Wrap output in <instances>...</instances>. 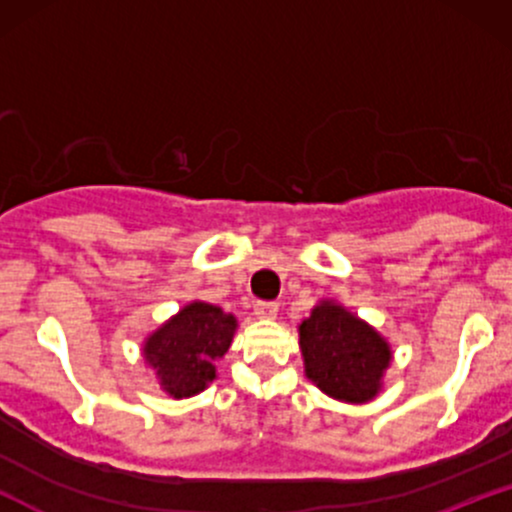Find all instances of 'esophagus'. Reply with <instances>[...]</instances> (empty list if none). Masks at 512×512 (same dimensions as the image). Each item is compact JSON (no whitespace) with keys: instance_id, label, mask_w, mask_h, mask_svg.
<instances>
[{"instance_id":"esophagus-1","label":"esophagus","mask_w":512,"mask_h":512,"mask_svg":"<svg viewBox=\"0 0 512 512\" xmlns=\"http://www.w3.org/2000/svg\"><path fill=\"white\" fill-rule=\"evenodd\" d=\"M252 310H255L257 317H274L276 313H279V303H274V301H257L255 305H252Z\"/></svg>"}]
</instances>
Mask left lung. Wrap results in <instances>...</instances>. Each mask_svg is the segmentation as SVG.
<instances>
[{
	"instance_id": "8db88e82",
	"label": "left lung",
	"mask_w": 512,
	"mask_h": 512,
	"mask_svg": "<svg viewBox=\"0 0 512 512\" xmlns=\"http://www.w3.org/2000/svg\"><path fill=\"white\" fill-rule=\"evenodd\" d=\"M305 375L342 402H368L378 395L390 346L342 305L320 303L301 325Z\"/></svg>"
}]
</instances>
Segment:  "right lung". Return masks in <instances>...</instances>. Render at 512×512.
I'll return each instance as SVG.
<instances>
[{
  "instance_id": "1",
  "label": "right lung",
  "mask_w": 512,
  "mask_h": 512,
  "mask_svg": "<svg viewBox=\"0 0 512 512\" xmlns=\"http://www.w3.org/2000/svg\"><path fill=\"white\" fill-rule=\"evenodd\" d=\"M236 317L209 303H190L149 337L144 358L156 368L163 390L190 397L216 378L214 361L228 351Z\"/></svg>"
}]
</instances>
